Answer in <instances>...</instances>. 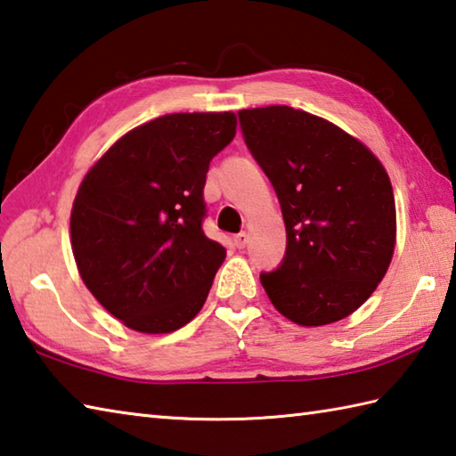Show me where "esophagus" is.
<instances>
[{
  "label": "esophagus",
  "instance_id": "1",
  "mask_svg": "<svg viewBox=\"0 0 456 456\" xmlns=\"http://www.w3.org/2000/svg\"><path fill=\"white\" fill-rule=\"evenodd\" d=\"M247 240H248V235H247V233H239V235L233 237V243H235L237 248H245Z\"/></svg>",
  "mask_w": 456,
  "mask_h": 456
}]
</instances>
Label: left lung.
<instances>
[{
    "label": "left lung",
    "instance_id": "8db88e82",
    "mask_svg": "<svg viewBox=\"0 0 456 456\" xmlns=\"http://www.w3.org/2000/svg\"><path fill=\"white\" fill-rule=\"evenodd\" d=\"M248 150L287 225V255L261 284L298 326L350 316L386 276L395 251V200L376 154L320 116L292 106L239 110Z\"/></svg>",
    "mask_w": 456,
    "mask_h": 456
}]
</instances>
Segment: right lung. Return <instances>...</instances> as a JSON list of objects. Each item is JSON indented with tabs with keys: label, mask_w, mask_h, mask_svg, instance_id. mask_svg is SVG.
Instances as JSON below:
<instances>
[{
	"label": "right lung",
	"mask_w": 456,
	"mask_h": 456,
	"mask_svg": "<svg viewBox=\"0 0 456 456\" xmlns=\"http://www.w3.org/2000/svg\"><path fill=\"white\" fill-rule=\"evenodd\" d=\"M235 132L233 112L159 116L116 140L80 182L77 269L126 328L169 334L203 308L227 255L201 229L205 175Z\"/></svg>",
	"instance_id": "add662e5"
}]
</instances>
